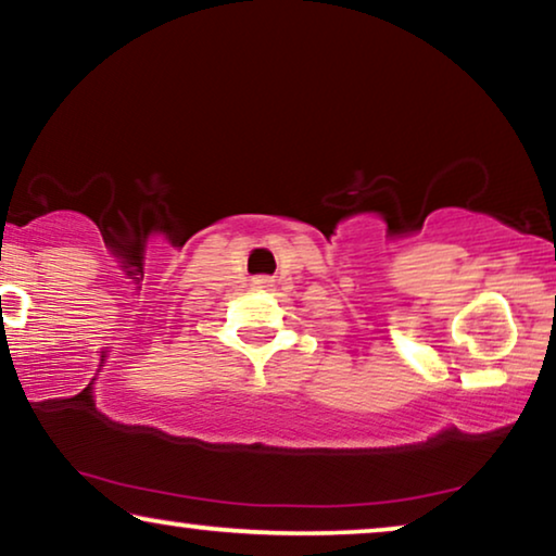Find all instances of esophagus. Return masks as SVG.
I'll return each mask as SVG.
<instances>
[{"mask_svg": "<svg viewBox=\"0 0 556 556\" xmlns=\"http://www.w3.org/2000/svg\"><path fill=\"white\" fill-rule=\"evenodd\" d=\"M260 285H262V287H269V281H267V279H262V281H260Z\"/></svg>", "mask_w": 556, "mask_h": 556, "instance_id": "1", "label": "esophagus"}]
</instances>
